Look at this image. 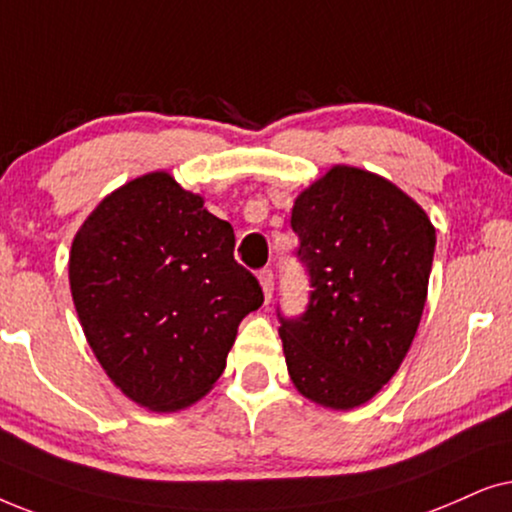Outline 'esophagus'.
<instances>
[{
    "label": "esophagus",
    "mask_w": 512,
    "mask_h": 512,
    "mask_svg": "<svg viewBox=\"0 0 512 512\" xmlns=\"http://www.w3.org/2000/svg\"><path fill=\"white\" fill-rule=\"evenodd\" d=\"M257 278H260L262 292H264V297H267V302H269L271 295H274V271H271V269H262L260 274H257Z\"/></svg>",
    "instance_id": "34e87169"
}]
</instances>
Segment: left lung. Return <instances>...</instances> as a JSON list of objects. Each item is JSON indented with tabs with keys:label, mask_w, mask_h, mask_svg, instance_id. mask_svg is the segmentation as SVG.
Returning <instances> with one entry per match:
<instances>
[{
	"label": "left lung",
	"mask_w": 512,
	"mask_h": 512,
	"mask_svg": "<svg viewBox=\"0 0 512 512\" xmlns=\"http://www.w3.org/2000/svg\"><path fill=\"white\" fill-rule=\"evenodd\" d=\"M306 311L278 335L292 384L332 410L367 403L398 372L424 313L435 227L386 177L332 166L292 206Z\"/></svg>",
	"instance_id": "left-lung-1"
}]
</instances>
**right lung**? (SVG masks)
Returning a JSON list of instances; mask_svg holds the SVG:
<instances>
[{"label":"right lung","instance_id":"1","mask_svg":"<svg viewBox=\"0 0 512 512\" xmlns=\"http://www.w3.org/2000/svg\"><path fill=\"white\" fill-rule=\"evenodd\" d=\"M70 290L95 358L133 403L177 412L227 365L238 323L264 302L234 260V229L166 170L126 182L86 217Z\"/></svg>","mask_w":512,"mask_h":512}]
</instances>
